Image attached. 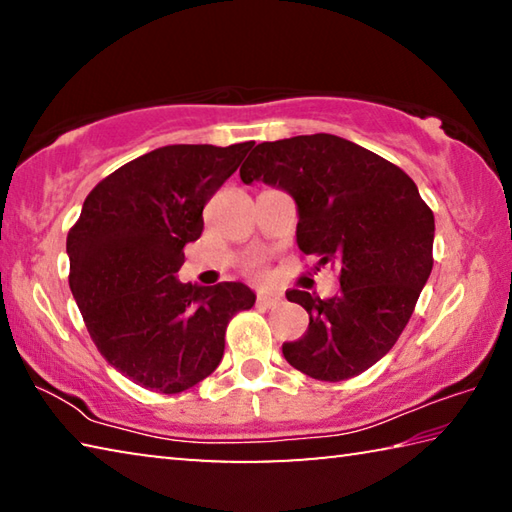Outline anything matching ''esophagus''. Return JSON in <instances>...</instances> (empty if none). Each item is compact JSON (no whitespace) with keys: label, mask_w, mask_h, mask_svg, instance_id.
Returning <instances> with one entry per match:
<instances>
[{"label":"esophagus","mask_w":512,"mask_h":512,"mask_svg":"<svg viewBox=\"0 0 512 512\" xmlns=\"http://www.w3.org/2000/svg\"><path fill=\"white\" fill-rule=\"evenodd\" d=\"M280 296H257V307L259 309H271L275 305H280Z\"/></svg>","instance_id":"34e87169"}]
</instances>
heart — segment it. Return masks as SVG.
<instances>
[{
  "label": "heart",
  "mask_w": 512,
  "mask_h": 512,
  "mask_svg": "<svg viewBox=\"0 0 512 512\" xmlns=\"http://www.w3.org/2000/svg\"><path fill=\"white\" fill-rule=\"evenodd\" d=\"M250 275L257 277V280H262V277H264V268L259 266V264H253V266H250Z\"/></svg>",
  "instance_id": "heart-1"
}]
</instances>
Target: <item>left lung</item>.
I'll return each mask as SVG.
<instances>
[{"label": "left lung", "instance_id": "left-lung-1", "mask_svg": "<svg viewBox=\"0 0 512 512\" xmlns=\"http://www.w3.org/2000/svg\"><path fill=\"white\" fill-rule=\"evenodd\" d=\"M298 205V248L339 268L341 293L287 291L309 329L284 343L293 368L320 381L366 372L400 339L433 266V212L397 164L343 137L316 133L262 142L241 164Z\"/></svg>", "mask_w": 512, "mask_h": 512}]
</instances>
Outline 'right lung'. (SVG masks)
<instances>
[{
  "label": "right lung",
  "mask_w": 512,
  "mask_h": 512,
  "mask_svg": "<svg viewBox=\"0 0 512 512\" xmlns=\"http://www.w3.org/2000/svg\"><path fill=\"white\" fill-rule=\"evenodd\" d=\"M255 142L171 144L112 171L67 235L69 289L97 350L137 386L173 395L212 375L232 316L255 305L239 282L176 280L203 207Z\"/></svg>",
  "instance_id": "add662e5"
}]
</instances>
